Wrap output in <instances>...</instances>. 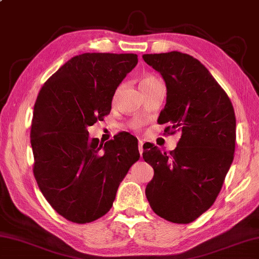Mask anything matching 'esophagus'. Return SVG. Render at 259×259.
<instances>
[{"instance_id": "1", "label": "esophagus", "mask_w": 259, "mask_h": 259, "mask_svg": "<svg viewBox=\"0 0 259 259\" xmlns=\"http://www.w3.org/2000/svg\"><path fill=\"white\" fill-rule=\"evenodd\" d=\"M143 144H144V143H143L142 141L138 142V150H140V154H141V157L143 156Z\"/></svg>"}]
</instances>
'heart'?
Instances as JSON below:
<instances>
[{"label": "heart", "instance_id": "1", "mask_svg": "<svg viewBox=\"0 0 259 259\" xmlns=\"http://www.w3.org/2000/svg\"><path fill=\"white\" fill-rule=\"evenodd\" d=\"M156 81H158V80L156 78H153V76H144V78L141 80L140 87L146 86V84H150V83H152V82H156Z\"/></svg>", "mask_w": 259, "mask_h": 259}]
</instances>
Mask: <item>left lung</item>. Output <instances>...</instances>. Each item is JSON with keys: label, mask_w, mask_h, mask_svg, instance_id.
<instances>
[{"label": "left lung", "mask_w": 259, "mask_h": 259, "mask_svg": "<svg viewBox=\"0 0 259 259\" xmlns=\"http://www.w3.org/2000/svg\"><path fill=\"white\" fill-rule=\"evenodd\" d=\"M166 84L158 123L180 131L167 154L157 146L143 152L154 169L145 195L152 210L173 223H190L214 203L234 159L236 118L228 95L198 59L186 53L143 55Z\"/></svg>", "instance_id": "1"}]
</instances>
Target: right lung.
Here are the masks:
<instances>
[{
  "mask_svg": "<svg viewBox=\"0 0 259 259\" xmlns=\"http://www.w3.org/2000/svg\"><path fill=\"white\" fill-rule=\"evenodd\" d=\"M137 63L134 53H82L50 76L37 96L30 134L33 175L48 202L68 221L88 223L108 213L140 159L133 135L103 144L87 130L110 113L115 92Z\"/></svg>",
  "mask_w": 259,
  "mask_h": 259,
  "instance_id": "right-lung-1",
  "label": "right lung"
}]
</instances>
